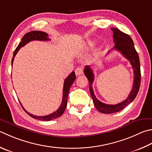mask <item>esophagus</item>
Returning a JSON list of instances; mask_svg holds the SVG:
<instances>
[{"mask_svg": "<svg viewBox=\"0 0 152 152\" xmlns=\"http://www.w3.org/2000/svg\"><path fill=\"white\" fill-rule=\"evenodd\" d=\"M82 73H83V68H82V67H78L76 69L75 74L76 76L81 75V74H82Z\"/></svg>", "mask_w": 152, "mask_h": 152, "instance_id": "34e87169", "label": "esophagus"}]
</instances>
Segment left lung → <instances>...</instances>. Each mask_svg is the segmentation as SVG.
Segmentation results:
<instances>
[{"label": "left lung", "mask_w": 152, "mask_h": 152, "mask_svg": "<svg viewBox=\"0 0 152 152\" xmlns=\"http://www.w3.org/2000/svg\"><path fill=\"white\" fill-rule=\"evenodd\" d=\"M111 30L113 32V38H114V42L115 44V46L113 49L117 50L126 59L129 60L133 68L134 78L132 90L129 93L128 97L125 100L122 102L115 105L106 104L101 102L96 98L92 88L94 75L90 66H86L85 67L84 72L89 81L88 83H89L90 92L92 98L94 105L99 112L103 114H112V113L120 112L129 104H130L136 97L140 89V82H141V72H140L139 56L135 49L134 42L132 38L128 34L122 32L118 28H112Z\"/></svg>", "instance_id": "1"}]
</instances>
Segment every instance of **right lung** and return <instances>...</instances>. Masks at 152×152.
Returning a JSON list of instances; mask_svg holds the SVG:
<instances>
[{
    "instance_id": "add662e5",
    "label": "right lung",
    "mask_w": 152,
    "mask_h": 152,
    "mask_svg": "<svg viewBox=\"0 0 152 152\" xmlns=\"http://www.w3.org/2000/svg\"><path fill=\"white\" fill-rule=\"evenodd\" d=\"M50 40V39L48 38V34L45 32L31 31V32L26 33V34L24 36L23 38H22L21 42H20L18 46H17V48H16L15 52H14L13 57L12 58V62H11L12 63V66L13 64L14 58H15L16 54H17L18 51L20 49V48L23 47L24 46H25L27 43H28L29 42H30V41H32V40L48 41ZM75 80H76V75H75V73H74V72H72L70 75H69L67 78H66V80H64V88H63V97H62V103H61V104H60L59 108L56 111H55L54 112L52 113V114L47 115H45V116H37V115H34L33 114H30L29 112H27L26 110L24 108L23 106H22L21 103L20 102L22 107H23V110L26 112V114L29 115L30 117L34 118V119L39 120L50 121V120L56 119V118L61 116V115L63 114V113H64L66 107V106H67L68 96L69 91H70L72 84L74 83V82Z\"/></svg>"
}]
</instances>
